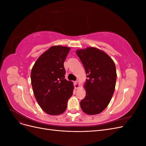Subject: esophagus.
Returning <instances> with one entry per match:
<instances>
[{
  "mask_svg": "<svg viewBox=\"0 0 146 146\" xmlns=\"http://www.w3.org/2000/svg\"><path fill=\"white\" fill-rule=\"evenodd\" d=\"M74 88H76V89H77V88L79 87V83L78 81H75L74 82Z\"/></svg>",
  "mask_w": 146,
  "mask_h": 146,
  "instance_id": "esophagus-1",
  "label": "esophagus"
}]
</instances>
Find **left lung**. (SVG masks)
<instances>
[{"label":"left lung","instance_id":"1","mask_svg":"<svg viewBox=\"0 0 146 146\" xmlns=\"http://www.w3.org/2000/svg\"><path fill=\"white\" fill-rule=\"evenodd\" d=\"M76 53L88 78L85 85L86 96L80 102L81 108L90 115L100 113L114 94L117 78L115 64L106 53L95 47L77 50Z\"/></svg>","mask_w":146,"mask_h":146}]
</instances>
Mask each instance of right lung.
<instances>
[{"instance_id": "1", "label": "right lung", "mask_w": 146, "mask_h": 146, "mask_svg": "<svg viewBox=\"0 0 146 146\" xmlns=\"http://www.w3.org/2000/svg\"><path fill=\"white\" fill-rule=\"evenodd\" d=\"M69 51L68 47H51L39 57L31 72L35 98L43 111L50 115L64 113L73 94V83L64 76V62Z\"/></svg>"}]
</instances>
